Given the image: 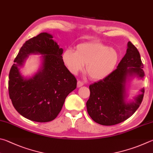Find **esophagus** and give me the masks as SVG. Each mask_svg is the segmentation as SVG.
<instances>
[{"label":"esophagus","instance_id":"obj_1","mask_svg":"<svg viewBox=\"0 0 153 153\" xmlns=\"http://www.w3.org/2000/svg\"><path fill=\"white\" fill-rule=\"evenodd\" d=\"M84 84V82H82V81H79V80H78V81H77V87H78V88H79V87H81V86H82Z\"/></svg>","mask_w":153,"mask_h":153}]
</instances>
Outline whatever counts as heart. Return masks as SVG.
Masks as SVG:
<instances>
[{
  "label": "heart",
  "mask_w": 153,
  "mask_h": 153,
  "mask_svg": "<svg viewBox=\"0 0 153 153\" xmlns=\"http://www.w3.org/2000/svg\"><path fill=\"white\" fill-rule=\"evenodd\" d=\"M63 59L69 71L76 74L85 64V71L91 79H101L108 76L117 65L119 53L115 49L99 41L81 43L76 51L67 49Z\"/></svg>",
  "instance_id": "1"
}]
</instances>
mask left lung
<instances>
[{
  "label": "left lung",
  "mask_w": 153,
  "mask_h": 153,
  "mask_svg": "<svg viewBox=\"0 0 153 153\" xmlns=\"http://www.w3.org/2000/svg\"><path fill=\"white\" fill-rule=\"evenodd\" d=\"M140 55L137 48L129 41L126 53L115 70L102 80L89 86L90 98L86 102L87 111L91 119L104 126H112L130 118L140 106L144 90H141L134 102H125V84L128 76L143 78L144 72Z\"/></svg>",
  "instance_id": "left-lung-1"
}]
</instances>
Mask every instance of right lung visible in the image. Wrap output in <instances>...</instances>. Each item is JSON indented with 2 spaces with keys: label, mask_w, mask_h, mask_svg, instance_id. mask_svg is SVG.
<instances>
[{
  "label": "right lung",
  "mask_w": 153,
  "mask_h": 153,
  "mask_svg": "<svg viewBox=\"0 0 153 153\" xmlns=\"http://www.w3.org/2000/svg\"><path fill=\"white\" fill-rule=\"evenodd\" d=\"M52 38L41 33L27 41L9 72V94L14 108L23 117L37 123L54 120L77 86L76 78L64 65L63 49ZM30 53L44 55L42 67L33 78L25 79L19 68Z\"/></svg>",
  "instance_id": "obj_1"
}]
</instances>
